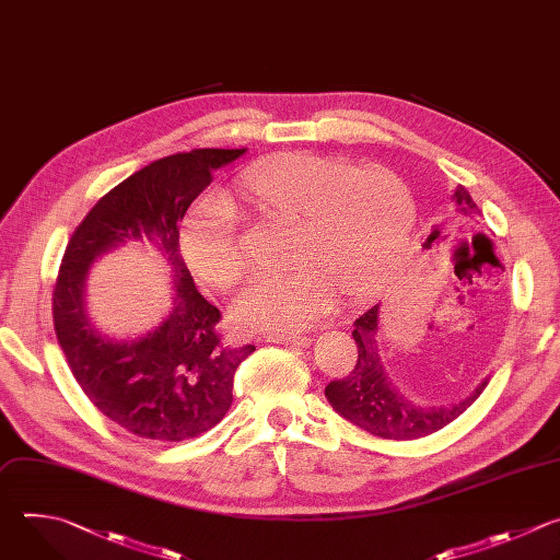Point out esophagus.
I'll use <instances>...</instances> for the list:
<instances>
[{"label": "esophagus", "mask_w": 560, "mask_h": 560, "mask_svg": "<svg viewBox=\"0 0 560 560\" xmlns=\"http://www.w3.org/2000/svg\"><path fill=\"white\" fill-rule=\"evenodd\" d=\"M267 342H273V345H291V347H311V338L308 335H280V332H273V335H267Z\"/></svg>", "instance_id": "1"}]
</instances>
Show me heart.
<instances>
[{
  "label": "heart",
  "mask_w": 560,
  "mask_h": 560,
  "mask_svg": "<svg viewBox=\"0 0 560 560\" xmlns=\"http://www.w3.org/2000/svg\"><path fill=\"white\" fill-rule=\"evenodd\" d=\"M236 213L260 225H293L284 273L256 278L236 300L234 315L260 328H300L326 315L338 298L360 304L395 273L410 243L417 205L390 170L289 152L252 165L230 205L209 198L183 225L180 243L191 271L230 291L249 260Z\"/></svg>",
  "instance_id": "1"
}]
</instances>
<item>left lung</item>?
<instances>
[{
    "label": "left lung",
    "instance_id": "obj_1",
    "mask_svg": "<svg viewBox=\"0 0 560 560\" xmlns=\"http://www.w3.org/2000/svg\"><path fill=\"white\" fill-rule=\"evenodd\" d=\"M455 205L464 215H477L479 207L464 185H457L453 194ZM377 315L380 304L371 306L353 324V340L358 345V362L353 371L342 377L332 380L324 393L330 406L345 419L360 425L362 430L382 436V439H421L443 425L455 421L466 412L475 399L483 393L488 382H483L470 397L448 408H423L408 401L397 388L388 382L380 353H377Z\"/></svg>",
    "mask_w": 560,
    "mask_h": 560
}]
</instances>
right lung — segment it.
Masks as SVG:
<instances>
[{
	"mask_svg": "<svg viewBox=\"0 0 560 560\" xmlns=\"http://www.w3.org/2000/svg\"><path fill=\"white\" fill-rule=\"evenodd\" d=\"M243 150H191L159 159L109 189L68 241L52 319L66 362L88 399L141 439L185 441L211 430L232 406L234 373L256 347H225L220 311L196 289L178 256V220ZM156 240L175 269V308L145 339L115 343L86 322L82 282L89 265L128 240Z\"/></svg>",
	"mask_w": 560,
	"mask_h": 560,
	"instance_id": "obj_1",
	"label": "right lung"
}]
</instances>
